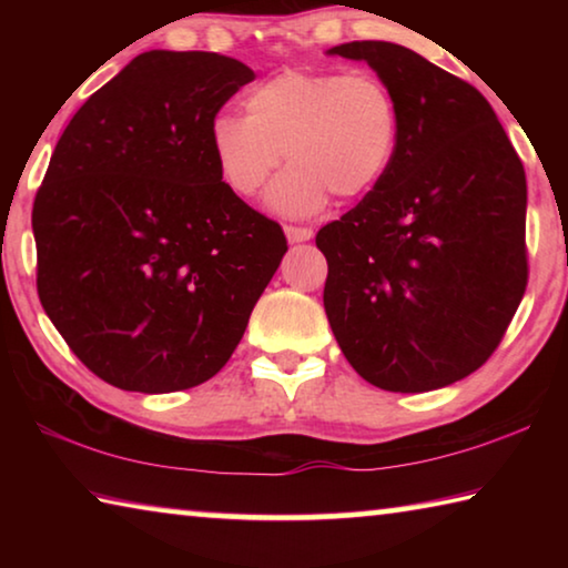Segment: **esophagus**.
I'll return each mask as SVG.
<instances>
[{"label":"esophagus","mask_w":568,"mask_h":568,"mask_svg":"<svg viewBox=\"0 0 568 568\" xmlns=\"http://www.w3.org/2000/svg\"><path fill=\"white\" fill-rule=\"evenodd\" d=\"M285 237L291 240V243H305V240L313 237V230L303 225H285Z\"/></svg>","instance_id":"1"}]
</instances>
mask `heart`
<instances>
[{"mask_svg": "<svg viewBox=\"0 0 568 568\" xmlns=\"http://www.w3.org/2000/svg\"><path fill=\"white\" fill-rule=\"evenodd\" d=\"M398 100L373 72L287 70L245 94V118L217 114L210 150L225 185L243 197L265 187L283 152L291 168L271 190L277 213L307 217L368 195L398 148Z\"/></svg>", "mask_w": 568, "mask_h": 568, "instance_id": "1", "label": "heart"}]
</instances>
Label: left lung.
<instances>
[{"label": "left lung", "mask_w": 568, "mask_h": 568, "mask_svg": "<svg viewBox=\"0 0 568 568\" xmlns=\"http://www.w3.org/2000/svg\"><path fill=\"white\" fill-rule=\"evenodd\" d=\"M328 54L368 62L400 112L386 175L315 235L333 335L383 390L450 386L491 358L526 293L524 165L484 94L408 47Z\"/></svg>", "instance_id": "8db88e82"}]
</instances>
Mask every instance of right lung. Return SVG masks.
Wrapping results in <instances>:
<instances>
[{"label":"right lung","mask_w":568,"mask_h":568,"mask_svg":"<svg viewBox=\"0 0 568 568\" xmlns=\"http://www.w3.org/2000/svg\"><path fill=\"white\" fill-rule=\"evenodd\" d=\"M255 74L217 52H142L77 110L37 190L44 313L94 376L172 393L223 368L287 240L210 150Z\"/></svg>","instance_id":"1"}]
</instances>
